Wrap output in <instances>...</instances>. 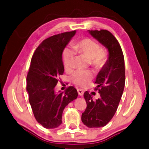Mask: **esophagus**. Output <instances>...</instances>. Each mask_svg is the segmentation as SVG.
<instances>
[{"label": "esophagus", "mask_w": 149, "mask_h": 149, "mask_svg": "<svg viewBox=\"0 0 149 149\" xmlns=\"http://www.w3.org/2000/svg\"><path fill=\"white\" fill-rule=\"evenodd\" d=\"M77 91H78V93L79 95H83V93H84V91H83V89H77Z\"/></svg>", "instance_id": "esophagus-1"}]
</instances>
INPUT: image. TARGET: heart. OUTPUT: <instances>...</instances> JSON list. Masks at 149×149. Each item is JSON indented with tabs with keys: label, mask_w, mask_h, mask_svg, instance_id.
<instances>
[{
	"label": "heart",
	"mask_w": 149,
	"mask_h": 149,
	"mask_svg": "<svg viewBox=\"0 0 149 149\" xmlns=\"http://www.w3.org/2000/svg\"><path fill=\"white\" fill-rule=\"evenodd\" d=\"M76 52L86 56L91 64L95 69H100L104 64V54L100 47L91 38H85L74 46ZM75 58V51L70 47L64 49L62 54V60L64 68L69 70L73 67ZM92 79V73L87 70H77L71 77V80L75 85L85 87Z\"/></svg>",
	"instance_id": "b5f03b06"
}]
</instances>
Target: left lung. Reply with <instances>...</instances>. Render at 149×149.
I'll list each match as a JSON object with an SVG mask.
<instances>
[{"mask_svg":"<svg viewBox=\"0 0 149 149\" xmlns=\"http://www.w3.org/2000/svg\"><path fill=\"white\" fill-rule=\"evenodd\" d=\"M88 32L107 49L109 57L95 79L99 98L93 100L88 91L84 93L87 108L81 120L88 127H101L113 117L121 100L125 82V62L121 46L113 34L107 30Z\"/></svg>","mask_w":149,"mask_h":149,"instance_id":"left-lung-1","label":"left lung"}]
</instances>
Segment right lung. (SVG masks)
Listing matches in <instances>:
<instances>
[{"mask_svg": "<svg viewBox=\"0 0 149 149\" xmlns=\"http://www.w3.org/2000/svg\"><path fill=\"white\" fill-rule=\"evenodd\" d=\"M76 30L57 34L44 40L32 56L26 78V90L34 117L47 129L62 123L63 111L78 96L77 89L70 86L65 92L55 91L58 77L64 67L62 53Z\"/></svg>", "mask_w": 149, "mask_h": 149, "instance_id": "obj_1", "label": "right lung"}]
</instances>
